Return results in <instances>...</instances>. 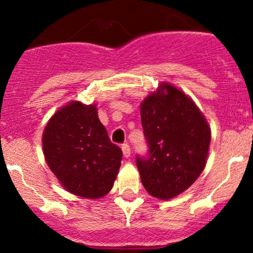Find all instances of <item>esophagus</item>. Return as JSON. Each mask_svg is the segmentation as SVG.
<instances>
[{"instance_id": "1", "label": "esophagus", "mask_w": 253, "mask_h": 253, "mask_svg": "<svg viewBox=\"0 0 253 253\" xmlns=\"http://www.w3.org/2000/svg\"><path fill=\"white\" fill-rule=\"evenodd\" d=\"M121 149H122V153H124L125 158H129V155H131V148H129V145L122 144Z\"/></svg>"}]
</instances>
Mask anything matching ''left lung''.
Wrapping results in <instances>:
<instances>
[{"instance_id": "8db88e82", "label": "left lung", "mask_w": 253, "mask_h": 253, "mask_svg": "<svg viewBox=\"0 0 253 253\" xmlns=\"http://www.w3.org/2000/svg\"><path fill=\"white\" fill-rule=\"evenodd\" d=\"M141 119L149 147L147 158L137 157L142 183L153 197L171 200L205 170L211 127L195 101L167 82L142 101Z\"/></svg>"}]
</instances>
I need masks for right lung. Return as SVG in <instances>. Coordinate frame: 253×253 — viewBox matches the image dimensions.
<instances>
[{
  "label": "right lung",
  "mask_w": 253,
  "mask_h": 253,
  "mask_svg": "<svg viewBox=\"0 0 253 253\" xmlns=\"http://www.w3.org/2000/svg\"><path fill=\"white\" fill-rule=\"evenodd\" d=\"M47 167L72 195L98 200L111 191L122 150L111 143L96 104L70 101L48 120L42 132Z\"/></svg>",
  "instance_id": "obj_1"
}]
</instances>
